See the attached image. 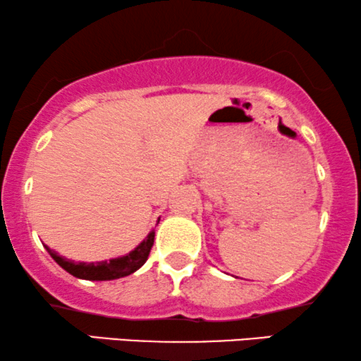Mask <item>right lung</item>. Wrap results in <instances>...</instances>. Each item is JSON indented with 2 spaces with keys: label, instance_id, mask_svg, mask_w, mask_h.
Returning <instances> with one entry per match:
<instances>
[{
  "label": "right lung",
  "instance_id": "obj_1",
  "mask_svg": "<svg viewBox=\"0 0 361 361\" xmlns=\"http://www.w3.org/2000/svg\"><path fill=\"white\" fill-rule=\"evenodd\" d=\"M159 222V220H158ZM154 242V230H151L147 233L145 240L139 244L136 249L129 252V254L123 255V257L111 259V260H102V262H73L71 259H65L62 255H59L56 252L49 250L51 259L59 264L60 267L65 269L68 274L73 277H79V279H87V281H112L119 279V277H126L133 272H136L139 267L147 260V255H149L151 247H153Z\"/></svg>",
  "mask_w": 361,
  "mask_h": 361
}]
</instances>
